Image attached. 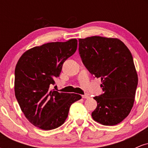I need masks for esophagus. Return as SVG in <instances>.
Segmentation results:
<instances>
[{"label": "esophagus", "instance_id": "34e87169", "mask_svg": "<svg viewBox=\"0 0 148 148\" xmlns=\"http://www.w3.org/2000/svg\"><path fill=\"white\" fill-rule=\"evenodd\" d=\"M82 97L84 98V99H88V98H90V97L87 95H83Z\"/></svg>", "mask_w": 148, "mask_h": 148}]
</instances>
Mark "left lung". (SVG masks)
<instances>
[{
  "mask_svg": "<svg viewBox=\"0 0 148 148\" xmlns=\"http://www.w3.org/2000/svg\"><path fill=\"white\" fill-rule=\"evenodd\" d=\"M79 52L90 73L101 80L103 93L94 97L92 118L107 126L121 123L133 107L138 86L130 51L118 39L93 36L79 39Z\"/></svg>",
  "mask_w": 148,
  "mask_h": 148,
  "instance_id": "8db88e82",
  "label": "left lung"
}]
</instances>
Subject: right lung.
Listing matches in <instances>:
<instances>
[{
  "instance_id": "right-lung-1",
  "label": "right lung",
  "mask_w": 148,
  "mask_h": 148,
  "mask_svg": "<svg viewBox=\"0 0 148 148\" xmlns=\"http://www.w3.org/2000/svg\"><path fill=\"white\" fill-rule=\"evenodd\" d=\"M77 49V40L50 42L25 51L15 68L14 92L25 118L34 126L51 130L61 126L71 105L81 99L72 93L49 90L62 64Z\"/></svg>"
}]
</instances>
